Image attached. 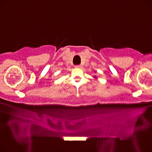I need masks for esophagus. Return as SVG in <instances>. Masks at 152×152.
Here are the masks:
<instances>
[{
  "label": "esophagus",
  "instance_id": "34e87169",
  "mask_svg": "<svg viewBox=\"0 0 152 152\" xmlns=\"http://www.w3.org/2000/svg\"><path fill=\"white\" fill-rule=\"evenodd\" d=\"M75 68H81V65H76V66H75Z\"/></svg>",
  "mask_w": 152,
  "mask_h": 152
}]
</instances>
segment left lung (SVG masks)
I'll return each instance as SVG.
<instances>
[{
    "mask_svg": "<svg viewBox=\"0 0 152 152\" xmlns=\"http://www.w3.org/2000/svg\"><path fill=\"white\" fill-rule=\"evenodd\" d=\"M94 77H95V78H97V77H96V76H94Z\"/></svg>",
    "mask_w": 152,
    "mask_h": 152,
    "instance_id": "left-lung-1",
    "label": "left lung"
}]
</instances>
